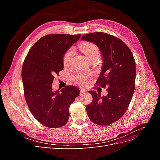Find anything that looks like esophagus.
<instances>
[{"label": "esophagus", "mask_w": 160, "mask_h": 160, "mask_svg": "<svg viewBox=\"0 0 160 160\" xmlns=\"http://www.w3.org/2000/svg\"><path fill=\"white\" fill-rule=\"evenodd\" d=\"M86 92V91L85 90H84V89H80V95H83V94H84Z\"/></svg>", "instance_id": "34e87169"}]
</instances>
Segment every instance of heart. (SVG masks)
Masks as SVG:
<instances>
[{"mask_svg": "<svg viewBox=\"0 0 160 160\" xmlns=\"http://www.w3.org/2000/svg\"><path fill=\"white\" fill-rule=\"evenodd\" d=\"M79 49L83 52V54L88 60L94 59V58L98 59L100 54L99 48L91 42H84L79 46ZM73 55L74 50L72 49H69L65 52L63 57V64L65 66H68L70 65L72 57ZM75 78L79 80H82L83 77L81 75H78L75 77Z\"/></svg>", "mask_w": 160, "mask_h": 160, "instance_id": "b5f03b06", "label": "heart"}]
</instances>
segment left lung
I'll return each instance as SVG.
<instances>
[{"label":"left lung","instance_id":"left-lung-1","mask_svg":"<svg viewBox=\"0 0 160 160\" xmlns=\"http://www.w3.org/2000/svg\"><path fill=\"white\" fill-rule=\"evenodd\" d=\"M81 40L93 42L101 51L103 62L96 84L108 88V92L101 97L89 91L93 101L87 105V113L93 123L108 125L122 117L132 100L136 73L134 57L122 40L107 33L86 34Z\"/></svg>","mask_w":160,"mask_h":160}]
</instances>
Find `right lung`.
Returning a JSON list of instances; mask_svg holds the SVG:
<instances>
[{
    "instance_id": "1",
    "label": "right lung",
    "mask_w": 160,
    "mask_h": 160,
    "mask_svg": "<svg viewBox=\"0 0 160 160\" xmlns=\"http://www.w3.org/2000/svg\"><path fill=\"white\" fill-rule=\"evenodd\" d=\"M80 37L66 34L42 37L31 48L23 62L21 75L26 102L35 118L47 128L65 125L69 106L79 95L77 87L53 91L52 83L54 76L63 69L66 51Z\"/></svg>"
}]
</instances>
